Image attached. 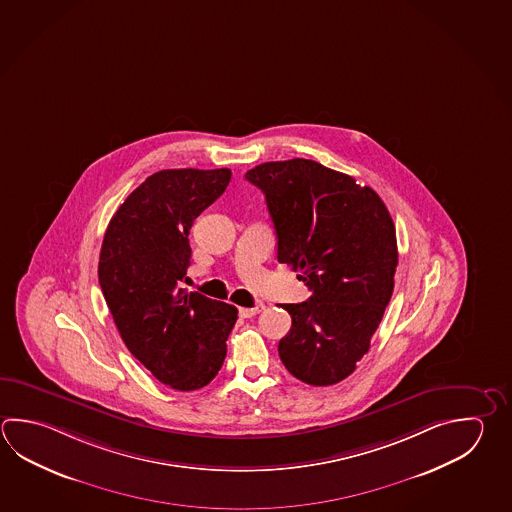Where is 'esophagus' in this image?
Here are the masks:
<instances>
[{
  "label": "esophagus",
  "instance_id": "1",
  "mask_svg": "<svg viewBox=\"0 0 512 512\" xmlns=\"http://www.w3.org/2000/svg\"><path fill=\"white\" fill-rule=\"evenodd\" d=\"M262 309H264V304H257L253 308H239V315H241L242 319H251V317L259 315Z\"/></svg>",
  "mask_w": 512,
  "mask_h": 512
}]
</instances>
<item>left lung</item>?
<instances>
[{
  "instance_id": "1",
  "label": "left lung",
  "mask_w": 512,
  "mask_h": 512,
  "mask_svg": "<svg viewBox=\"0 0 512 512\" xmlns=\"http://www.w3.org/2000/svg\"><path fill=\"white\" fill-rule=\"evenodd\" d=\"M244 177L266 197L277 261L313 293L282 306L291 329L280 360L309 386H333L366 355L393 295V219L373 188L309 159L259 164Z\"/></svg>"
}]
</instances>
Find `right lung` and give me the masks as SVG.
Wrapping results in <instances>:
<instances>
[{"label":"right lung","instance_id":"right-lung-1","mask_svg":"<svg viewBox=\"0 0 512 512\" xmlns=\"http://www.w3.org/2000/svg\"><path fill=\"white\" fill-rule=\"evenodd\" d=\"M228 168L161 170L108 222L99 284L128 351L177 391L210 384L226 357L237 308L179 288L190 266L193 221L219 199Z\"/></svg>","mask_w":512,"mask_h":512}]
</instances>
